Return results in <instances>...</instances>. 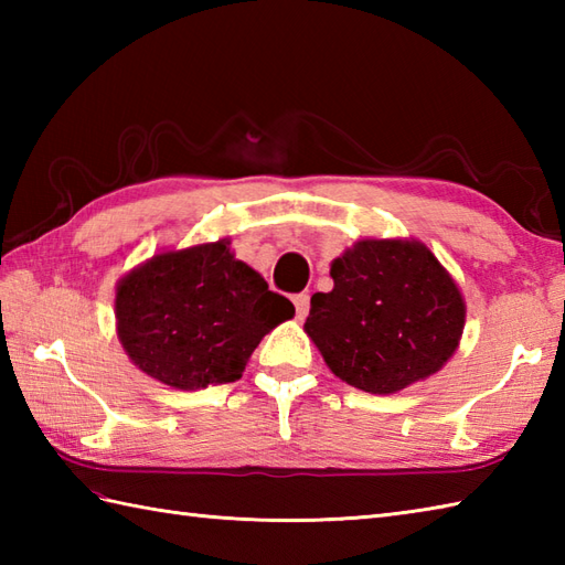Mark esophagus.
<instances>
[{
    "label": "esophagus",
    "instance_id": "34e87169",
    "mask_svg": "<svg viewBox=\"0 0 565 565\" xmlns=\"http://www.w3.org/2000/svg\"><path fill=\"white\" fill-rule=\"evenodd\" d=\"M294 308H296V318L303 320L310 310V296L308 294H296L294 296Z\"/></svg>",
    "mask_w": 565,
    "mask_h": 565
}]
</instances>
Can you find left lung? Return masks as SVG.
Returning a JSON list of instances; mask_svg holds the SVG:
<instances>
[{
  "label": "left lung",
  "mask_w": 565,
  "mask_h": 565,
  "mask_svg": "<svg viewBox=\"0 0 565 565\" xmlns=\"http://www.w3.org/2000/svg\"><path fill=\"white\" fill-rule=\"evenodd\" d=\"M334 289L310 298L308 338L334 376L388 395L435 374L459 347L466 306L415 239H362L332 262Z\"/></svg>",
  "instance_id": "obj_1"
}]
</instances>
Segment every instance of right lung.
Masks as SVG:
<instances>
[{
	"instance_id": "obj_1",
	"label": "right lung",
	"mask_w": 565,
	"mask_h": 565,
	"mask_svg": "<svg viewBox=\"0 0 565 565\" xmlns=\"http://www.w3.org/2000/svg\"><path fill=\"white\" fill-rule=\"evenodd\" d=\"M291 316L289 298L237 262L227 239L154 255L116 289L124 350L182 391L237 381L264 334Z\"/></svg>"
}]
</instances>
